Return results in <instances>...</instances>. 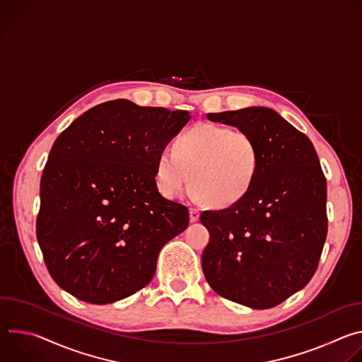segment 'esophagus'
Returning <instances> with one entry per match:
<instances>
[{
	"mask_svg": "<svg viewBox=\"0 0 362 362\" xmlns=\"http://www.w3.org/2000/svg\"><path fill=\"white\" fill-rule=\"evenodd\" d=\"M199 216H200V212H199L197 209L192 208V209H190V222H192V223H193V222H197V221H199Z\"/></svg>",
	"mask_w": 362,
	"mask_h": 362,
	"instance_id": "34e87169",
	"label": "esophagus"
}]
</instances>
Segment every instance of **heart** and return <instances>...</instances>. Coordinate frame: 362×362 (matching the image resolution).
Returning <instances> with one entry per match:
<instances>
[{
  "label": "heart",
  "instance_id": "obj_1",
  "mask_svg": "<svg viewBox=\"0 0 362 362\" xmlns=\"http://www.w3.org/2000/svg\"><path fill=\"white\" fill-rule=\"evenodd\" d=\"M259 169V147L242 129L202 123L180 134L173 150L156 160V183L168 199H179L192 187L214 208L238 203Z\"/></svg>",
  "mask_w": 362,
  "mask_h": 362
}]
</instances>
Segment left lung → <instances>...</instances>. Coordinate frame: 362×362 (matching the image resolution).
I'll use <instances>...</instances> for the list:
<instances>
[{
    "mask_svg": "<svg viewBox=\"0 0 362 362\" xmlns=\"http://www.w3.org/2000/svg\"><path fill=\"white\" fill-rule=\"evenodd\" d=\"M247 132L259 147L249 192L222 211H204L206 281L253 309L279 305L314 276L328 232L327 179L313 141L268 107L209 113Z\"/></svg>",
    "mask_w": 362,
    "mask_h": 362,
    "instance_id": "8db88e82",
    "label": "left lung"
}]
</instances>
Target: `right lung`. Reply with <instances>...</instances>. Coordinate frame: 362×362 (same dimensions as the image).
<instances>
[{
  "mask_svg": "<svg viewBox=\"0 0 362 362\" xmlns=\"http://www.w3.org/2000/svg\"><path fill=\"white\" fill-rule=\"evenodd\" d=\"M190 120L186 110L119 98L76 119L49 150L37 240L56 284L90 303L144 288L160 249L189 226L186 206L163 197L156 160Z\"/></svg>",
  "mask_w": 362,
  "mask_h": 362,
  "instance_id": "add662e5",
  "label": "right lung"
}]
</instances>
